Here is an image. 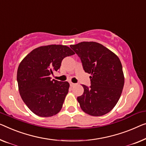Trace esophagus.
<instances>
[{"label": "esophagus", "mask_w": 146, "mask_h": 146, "mask_svg": "<svg viewBox=\"0 0 146 146\" xmlns=\"http://www.w3.org/2000/svg\"><path fill=\"white\" fill-rule=\"evenodd\" d=\"M69 83H70V86L71 87H73V86H74L75 85H76L75 83H73V82H69Z\"/></svg>", "instance_id": "1"}]
</instances>
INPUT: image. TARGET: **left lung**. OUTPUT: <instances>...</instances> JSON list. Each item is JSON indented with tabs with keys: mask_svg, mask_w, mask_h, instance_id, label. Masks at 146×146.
<instances>
[{
	"mask_svg": "<svg viewBox=\"0 0 146 146\" xmlns=\"http://www.w3.org/2000/svg\"><path fill=\"white\" fill-rule=\"evenodd\" d=\"M70 47L80 58L84 71L91 74V86L82 84L83 94L77 97L80 108L92 116L108 113L118 102L125 83L120 60L96 42H82Z\"/></svg>",
	"mask_w": 146,
	"mask_h": 146,
	"instance_id": "1",
	"label": "left lung"
}]
</instances>
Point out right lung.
<instances>
[{
    "label": "right lung",
    "mask_w": 146,
    "mask_h": 146,
    "mask_svg": "<svg viewBox=\"0 0 146 146\" xmlns=\"http://www.w3.org/2000/svg\"><path fill=\"white\" fill-rule=\"evenodd\" d=\"M75 54L67 46L52 44L34 49L19 65L17 81L26 106L40 117H52L60 112L69 91L68 82L51 79L63 59Z\"/></svg>",
    "instance_id": "right-lung-1"
}]
</instances>
